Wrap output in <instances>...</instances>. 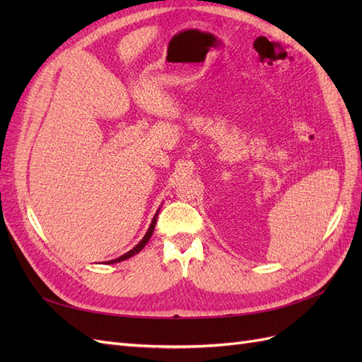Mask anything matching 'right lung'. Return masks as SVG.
<instances>
[{"label":"right lung","instance_id":"1","mask_svg":"<svg viewBox=\"0 0 362 362\" xmlns=\"http://www.w3.org/2000/svg\"><path fill=\"white\" fill-rule=\"evenodd\" d=\"M156 223H157V214L154 216V218H152V222H151V226H149V229H148V233L145 234V237L140 240V243L136 246V247H133L131 249L129 252H127V254H124L122 257H119V258H116V259H112L110 262H119V261H124V259H127V258H129V257H133V255H136L137 252H140L141 249L145 247V245L149 242V238H151V235H152V233H154V228H156Z\"/></svg>","mask_w":362,"mask_h":362}]
</instances>
